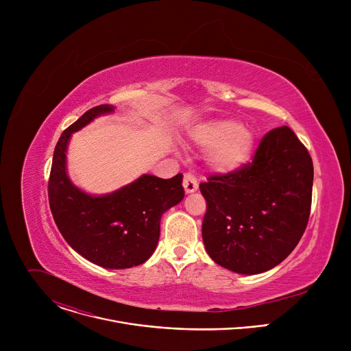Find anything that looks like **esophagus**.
Masks as SVG:
<instances>
[{"label":"esophagus","instance_id":"34e87169","mask_svg":"<svg viewBox=\"0 0 351 351\" xmlns=\"http://www.w3.org/2000/svg\"><path fill=\"white\" fill-rule=\"evenodd\" d=\"M183 187H184V191L189 194V193H194L197 189H198V182H197V178L187 172L184 173V178H183Z\"/></svg>","mask_w":351,"mask_h":351}]
</instances>
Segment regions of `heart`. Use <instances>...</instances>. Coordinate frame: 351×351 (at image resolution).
Here are the masks:
<instances>
[{
    "label": "heart",
    "instance_id": "1",
    "mask_svg": "<svg viewBox=\"0 0 351 351\" xmlns=\"http://www.w3.org/2000/svg\"><path fill=\"white\" fill-rule=\"evenodd\" d=\"M194 141L210 149L208 165L221 173L241 168L252 156L254 137L250 129L233 121H214L193 130Z\"/></svg>",
    "mask_w": 351,
    "mask_h": 351
}]
</instances>
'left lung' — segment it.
<instances>
[{"instance_id": "left-lung-1", "label": "left lung", "mask_w": 351, "mask_h": 351, "mask_svg": "<svg viewBox=\"0 0 351 351\" xmlns=\"http://www.w3.org/2000/svg\"><path fill=\"white\" fill-rule=\"evenodd\" d=\"M313 180V160L291 129L267 133L253 162L199 184L207 199L203 241L208 256L243 275L280 264L306 230Z\"/></svg>"}]
</instances>
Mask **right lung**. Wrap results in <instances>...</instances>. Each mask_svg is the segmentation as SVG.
<instances>
[{
    "label": "right lung",
    "mask_w": 351,
    "mask_h": 351,
    "mask_svg": "<svg viewBox=\"0 0 351 351\" xmlns=\"http://www.w3.org/2000/svg\"><path fill=\"white\" fill-rule=\"evenodd\" d=\"M114 106H97L84 112L61 134L48 182V199L54 221L68 244L90 263L125 269L145 263L156 252L161 217L179 204L183 175L161 179L141 175L108 194H88L75 186L66 171V152L72 133L95 118L112 114Z\"/></svg>",
    "instance_id": "1"
}]
</instances>
